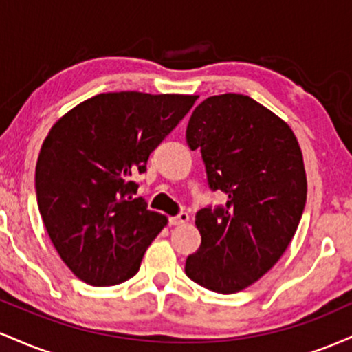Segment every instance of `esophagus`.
I'll return each instance as SVG.
<instances>
[{
  "label": "esophagus",
  "mask_w": 352,
  "mask_h": 352,
  "mask_svg": "<svg viewBox=\"0 0 352 352\" xmlns=\"http://www.w3.org/2000/svg\"><path fill=\"white\" fill-rule=\"evenodd\" d=\"M187 221H188V213L187 212H180L179 215L168 218V223H170V225H182V223H187Z\"/></svg>",
  "instance_id": "34e87169"
}]
</instances>
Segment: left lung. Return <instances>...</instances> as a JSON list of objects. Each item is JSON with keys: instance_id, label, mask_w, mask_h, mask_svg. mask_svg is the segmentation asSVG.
Returning <instances> with one entry per match:
<instances>
[{"instance_id": "left-lung-1", "label": "left lung", "mask_w": 352, "mask_h": 352, "mask_svg": "<svg viewBox=\"0 0 352 352\" xmlns=\"http://www.w3.org/2000/svg\"><path fill=\"white\" fill-rule=\"evenodd\" d=\"M185 137L201 153L210 190L228 197L197 212L201 245L185 273L210 292H241L273 268L296 233L306 205L301 148L280 117L232 92L199 104Z\"/></svg>"}]
</instances>
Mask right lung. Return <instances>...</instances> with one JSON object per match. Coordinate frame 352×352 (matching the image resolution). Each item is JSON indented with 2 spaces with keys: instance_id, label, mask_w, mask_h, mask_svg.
<instances>
[{
  "instance_id": "right-lung-1",
  "label": "right lung",
  "mask_w": 352,
  "mask_h": 352,
  "mask_svg": "<svg viewBox=\"0 0 352 352\" xmlns=\"http://www.w3.org/2000/svg\"><path fill=\"white\" fill-rule=\"evenodd\" d=\"M199 96L107 92L52 125L36 164V199L59 256L92 286L127 281L167 218L134 199L148 155Z\"/></svg>"
}]
</instances>
